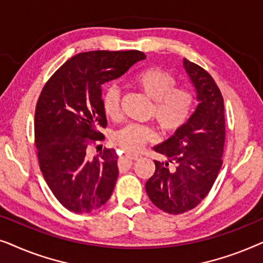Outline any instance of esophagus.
I'll use <instances>...</instances> for the list:
<instances>
[{
    "mask_svg": "<svg viewBox=\"0 0 263 263\" xmlns=\"http://www.w3.org/2000/svg\"><path fill=\"white\" fill-rule=\"evenodd\" d=\"M125 157L129 158V159H132V160H139L140 158H141V156H139V154H132V153H127L125 154Z\"/></svg>",
    "mask_w": 263,
    "mask_h": 263,
    "instance_id": "34e87169",
    "label": "esophagus"
}]
</instances>
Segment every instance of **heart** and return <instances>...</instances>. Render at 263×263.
Returning <instances> with one entry per match:
<instances>
[{
	"instance_id": "obj_1",
	"label": "heart",
	"mask_w": 263,
	"mask_h": 263,
	"mask_svg": "<svg viewBox=\"0 0 263 263\" xmlns=\"http://www.w3.org/2000/svg\"><path fill=\"white\" fill-rule=\"evenodd\" d=\"M140 91L153 100L151 117L156 118L161 130L176 133L188 123L196 104L192 88L176 86L174 74L160 67H148L134 77ZM102 106L106 116L117 118L121 112V91L116 85H109L102 95ZM156 138L152 125L128 123L114 134V143L127 152H136L146 142Z\"/></svg>"
}]
</instances>
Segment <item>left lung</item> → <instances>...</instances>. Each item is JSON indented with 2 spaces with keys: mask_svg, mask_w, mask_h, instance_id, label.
<instances>
[{
  "mask_svg": "<svg viewBox=\"0 0 263 263\" xmlns=\"http://www.w3.org/2000/svg\"><path fill=\"white\" fill-rule=\"evenodd\" d=\"M197 92L195 112L184 127L154 151L167 157L157 161L146 193L158 208L182 214L195 208L213 186L222 165L225 145L224 99L214 79L199 64L183 60Z\"/></svg>",
  "mask_w": 263,
  "mask_h": 263,
  "instance_id": "obj_1",
  "label": "left lung"
}]
</instances>
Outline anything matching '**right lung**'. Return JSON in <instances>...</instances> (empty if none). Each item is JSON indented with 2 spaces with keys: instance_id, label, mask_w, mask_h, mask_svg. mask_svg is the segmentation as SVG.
<instances>
[{
  "instance_id": "right-lung-1",
  "label": "right lung",
  "mask_w": 263,
  "mask_h": 263,
  "mask_svg": "<svg viewBox=\"0 0 263 263\" xmlns=\"http://www.w3.org/2000/svg\"><path fill=\"white\" fill-rule=\"evenodd\" d=\"M138 50L78 53L46 81L34 114V142L46 184L63 207L91 213L110 199L116 184L117 154L104 148L88 158V147L104 140L107 124L102 85L145 60Z\"/></svg>"
}]
</instances>
